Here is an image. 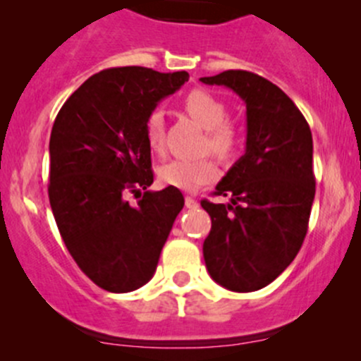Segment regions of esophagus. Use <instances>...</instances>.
<instances>
[{
	"instance_id": "obj_1",
	"label": "esophagus",
	"mask_w": 361,
	"mask_h": 361,
	"mask_svg": "<svg viewBox=\"0 0 361 361\" xmlns=\"http://www.w3.org/2000/svg\"><path fill=\"white\" fill-rule=\"evenodd\" d=\"M185 206H187L188 209H195V207H199V202L195 201L194 197H190V195H187V197H185Z\"/></svg>"
}]
</instances>
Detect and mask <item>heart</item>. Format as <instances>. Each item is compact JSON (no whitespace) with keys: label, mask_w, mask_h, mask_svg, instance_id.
Returning a JSON list of instances; mask_svg holds the SVG:
<instances>
[{"label":"heart","mask_w":361,"mask_h":361,"mask_svg":"<svg viewBox=\"0 0 361 361\" xmlns=\"http://www.w3.org/2000/svg\"><path fill=\"white\" fill-rule=\"evenodd\" d=\"M183 108L206 130L204 150L213 152L220 159H231L239 148V133L227 122L228 110L216 96L207 90L195 89L183 99ZM145 136L148 147L157 154L164 152V115L152 111L145 120ZM218 166L211 157L173 159L159 167V180L167 187L194 192L202 185L216 180Z\"/></svg>","instance_id":"b5f03b06"}]
</instances>
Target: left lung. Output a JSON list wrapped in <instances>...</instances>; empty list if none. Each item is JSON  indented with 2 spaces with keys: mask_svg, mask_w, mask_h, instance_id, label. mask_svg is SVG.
Segmentation results:
<instances>
[{
  "mask_svg": "<svg viewBox=\"0 0 361 361\" xmlns=\"http://www.w3.org/2000/svg\"><path fill=\"white\" fill-rule=\"evenodd\" d=\"M246 104V152L216 185L231 204L202 201L211 231L202 246L211 278L232 292L274 281L297 257L314 201L312 134L295 103L269 80L228 69L201 78Z\"/></svg>",
  "mask_w": 361,
  "mask_h": 361,
  "instance_id": "8db88e82",
  "label": "left lung"
}]
</instances>
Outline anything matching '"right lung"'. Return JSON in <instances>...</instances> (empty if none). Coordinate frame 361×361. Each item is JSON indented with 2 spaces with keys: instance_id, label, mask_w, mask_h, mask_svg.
<instances>
[{
  "instance_id": "obj_1",
  "label": "right lung",
  "mask_w": 361,
  "mask_h": 361,
  "mask_svg": "<svg viewBox=\"0 0 361 361\" xmlns=\"http://www.w3.org/2000/svg\"><path fill=\"white\" fill-rule=\"evenodd\" d=\"M187 71L123 66L96 73L63 104L50 134L49 199L64 245L99 288L127 293L157 269L185 199L154 183L145 120ZM140 197L130 207L125 197Z\"/></svg>"
}]
</instances>
